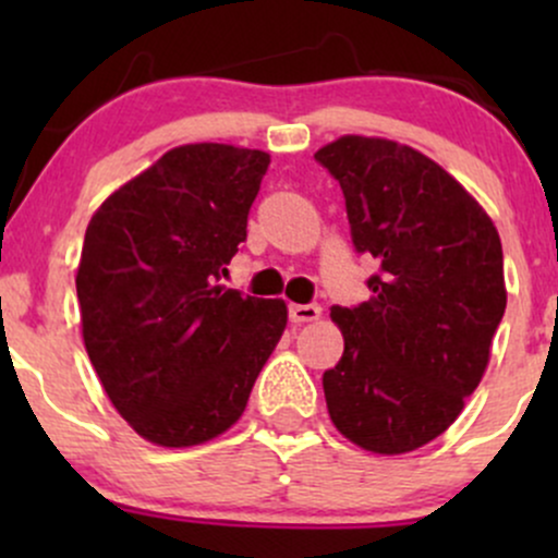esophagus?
Returning <instances> with one entry per match:
<instances>
[{"instance_id": "34e87169", "label": "esophagus", "mask_w": 558, "mask_h": 558, "mask_svg": "<svg viewBox=\"0 0 558 558\" xmlns=\"http://www.w3.org/2000/svg\"><path fill=\"white\" fill-rule=\"evenodd\" d=\"M323 315V310H319L317 304H291L288 306V317H291V323H315Z\"/></svg>"}]
</instances>
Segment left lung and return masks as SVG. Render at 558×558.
<instances>
[{
  "mask_svg": "<svg viewBox=\"0 0 558 558\" xmlns=\"http://www.w3.org/2000/svg\"><path fill=\"white\" fill-rule=\"evenodd\" d=\"M315 159L341 183L356 252L380 262L373 296L332 306L343 356L323 375L332 425L396 457L462 414L506 310L498 230L477 198L412 146L341 136Z\"/></svg>",
  "mask_w": 558,
  "mask_h": 558,
  "instance_id": "obj_1",
  "label": "left lung"
}]
</instances>
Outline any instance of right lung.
<instances>
[{
	"label": "right lung",
	"mask_w": 558,
	"mask_h": 558,
	"mask_svg": "<svg viewBox=\"0 0 558 558\" xmlns=\"http://www.w3.org/2000/svg\"><path fill=\"white\" fill-rule=\"evenodd\" d=\"M270 155L185 144L96 209L75 275L101 388L141 438L207 444L233 427L283 336V299L217 286L246 241Z\"/></svg>",
	"instance_id": "right-lung-1"
}]
</instances>
